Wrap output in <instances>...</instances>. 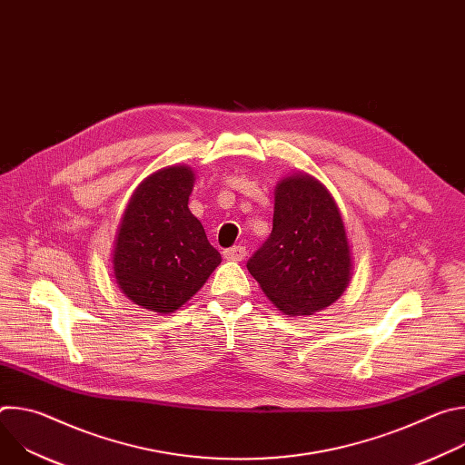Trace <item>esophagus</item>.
<instances>
[{"instance_id": "obj_1", "label": "esophagus", "mask_w": 465, "mask_h": 465, "mask_svg": "<svg viewBox=\"0 0 465 465\" xmlns=\"http://www.w3.org/2000/svg\"><path fill=\"white\" fill-rule=\"evenodd\" d=\"M244 255H246V248L241 246V244L224 250V257H226L228 261H242Z\"/></svg>"}]
</instances>
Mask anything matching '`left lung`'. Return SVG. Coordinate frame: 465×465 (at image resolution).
Returning a JSON list of instances; mask_svg holds the SVG:
<instances>
[{
	"label": "left lung",
	"instance_id": "1",
	"mask_svg": "<svg viewBox=\"0 0 465 465\" xmlns=\"http://www.w3.org/2000/svg\"><path fill=\"white\" fill-rule=\"evenodd\" d=\"M246 269L291 316L312 314L341 298L351 276V253L341 212L318 180L292 174L278 183L272 233Z\"/></svg>",
	"mask_w": 465,
	"mask_h": 465
}]
</instances>
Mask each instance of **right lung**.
I'll use <instances>...</instances> for the list:
<instances>
[{
    "label": "right lung",
    "mask_w": 465,
    "mask_h": 465,
    "mask_svg": "<svg viewBox=\"0 0 465 465\" xmlns=\"http://www.w3.org/2000/svg\"><path fill=\"white\" fill-rule=\"evenodd\" d=\"M194 174L174 165L149 176L121 221L114 274L128 300L154 312L182 307L219 267L221 253L187 208Z\"/></svg>",
    "instance_id": "1"
}]
</instances>
